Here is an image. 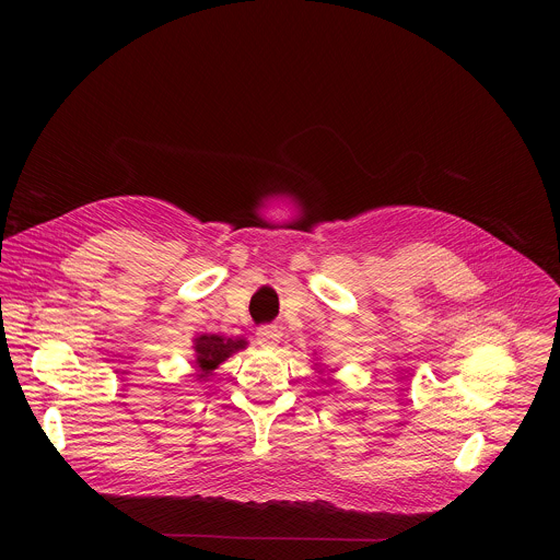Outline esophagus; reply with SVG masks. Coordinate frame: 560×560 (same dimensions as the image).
Here are the masks:
<instances>
[{"instance_id": "obj_1", "label": "esophagus", "mask_w": 560, "mask_h": 560, "mask_svg": "<svg viewBox=\"0 0 560 560\" xmlns=\"http://www.w3.org/2000/svg\"><path fill=\"white\" fill-rule=\"evenodd\" d=\"M279 330H277V326H261L259 330H257V341H259V346L261 348H272V346H277L279 343Z\"/></svg>"}]
</instances>
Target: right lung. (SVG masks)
I'll list each match as a JSON object with an SVG mask.
<instances>
[{
	"mask_svg": "<svg viewBox=\"0 0 560 560\" xmlns=\"http://www.w3.org/2000/svg\"><path fill=\"white\" fill-rule=\"evenodd\" d=\"M195 368H197V378H206L212 374V370L219 368L228 357L234 352L244 350L246 341L244 339H225L219 335H201L195 339Z\"/></svg>",
	"mask_w": 560,
	"mask_h": 560,
	"instance_id": "obj_1",
	"label": "right lung"
}]
</instances>
